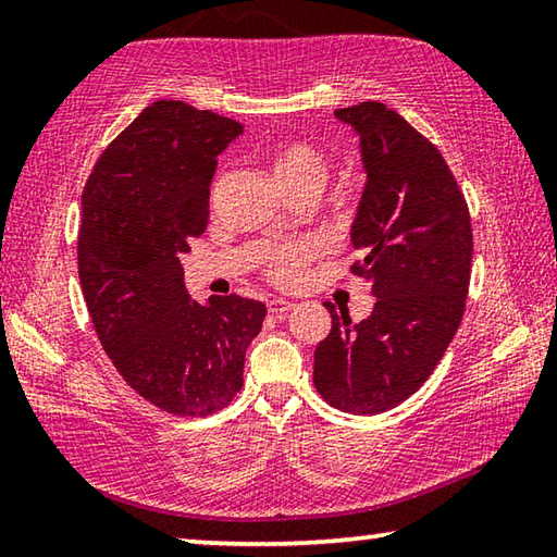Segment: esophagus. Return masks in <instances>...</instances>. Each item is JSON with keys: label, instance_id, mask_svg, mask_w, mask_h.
<instances>
[{"label": "esophagus", "instance_id": "esophagus-1", "mask_svg": "<svg viewBox=\"0 0 557 557\" xmlns=\"http://www.w3.org/2000/svg\"><path fill=\"white\" fill-rule=\"evenodd\" d=\"M292 307H295V305H292L289 299H282V297H272V299L268 301V309H270V312L275 314V317H285Z\"/></svg>", "mask_w": 557, "mask_h": 557}]
</instances>
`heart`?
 Listing matches in <instances>:
<instances>
[{"label":"heart","mask_w":557,"mask_h":557,"mask_svg":"<svg viewBox=\"0 0 557 557\" xmlns=\"http://www.w3.org/2000/svg\"><path fill=\"white\" fill-rule=\"evenodd\" d=\"M272 174H275L280 186L289 184H317L322 186L324 178V159L305 143H289L275 149L272 154ZM312 256V245L309 243H285L275 245L268 252V275L277 285H289L301 275L305 260Z\"/></svg>","instance_id":"1"}]
</instances>
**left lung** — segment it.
Here are the masks:
<instances>
[{"mask_svg":"<svg viewBox=\"0 0 557 557\" xmlns=\"http://www.w3.org/2000/svg\"><path fill=\"white\" fill-rule=\"evenodd\" d=\"M354 129L363 191L351 243L373 312L332 314L314 351V385L334 408L383 412L420 388L457 334L471 272L469 211L440 149L383 102L334 110Z\"/></svg>","mask_w":557,"mask_h":557,"instance_id":"obj_1","label":"left lung"}]
</instances>
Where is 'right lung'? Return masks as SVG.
Listing matches in <instances>:
<instances>
[{
  "label": "right lung",
  "mask_w": 557,
  "mask_h": 557,
  "mask_svg": "<svg viewBox=\"0 0 557 557\" xmlns=\"http://www.w3.org/2000/svg\"><path fill=\"white\" fill-rule=\"evenodd\" d=\"M243 125L157 100L112 139L83 191L78 275L98 338L157 408L203 418L243 388L245 348L265 305L188 297L182 252L209 219L219 157Z\"/></svg>",
  "instance_id": "right-lung-1"
}]
</instances>
